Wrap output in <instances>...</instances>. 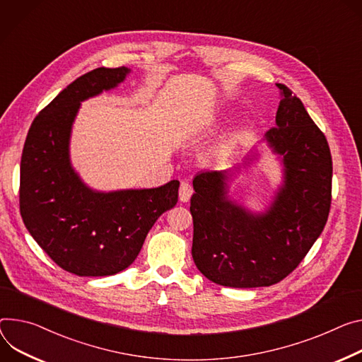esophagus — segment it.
<instances>
[{
  "mask_svg": "<svg viewBox=\"0 0 362 362\" xmlns=\"http://www.w3.org/2000/svg\"><path fill=\"white\" fill-rule=\"evenodd\" d=\"M193 193V189L190 186V183L187 182H182L180 183V187H179V199L182 202H187L190 199V196Z\"/></svg>",
  "mask_w": 362,
  "mask_h": 362,
  "instance_id": "1",
  "label": "esophagus"
}]
</instances>
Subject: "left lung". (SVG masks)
Instances as JSON below:
<instances>
[{
  "mask_svg": "<svg viewBox=\"0 0 362 362\" xmlns=\"http://www.w3.org/2000/svg\"><path fill=\"white\" fill-rule=\"evenodd\" d=\"M276 127L264 141L283 166V182L264 212L229 196L226 170L194 176L192 257L211 281L266 287L287 277L322 234L331 209L332 157L326 137L298 96L277 83Z\"/></svg>",
  "mask_w": 362,
  "mask_h": 362,
  "instance_id": "left-lung-1",
  "label": "left lung"
}]
</instances>
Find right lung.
<instances>
[{
  "label": "right lung",
  "mask_w": 362,
  "mask_h": 362,
  "mask_svg": "<svg viewBox=\"0 0 362 362\" xmlns=\"http://www.w3.org/2000/svg\"><path fill=\"white\" fill-rule=\"evenodd\" d=\"M131 69H93L64 88L33 121L20 164V212L56 264L81 277L112 276L137 258L157 218L177 204L179 180L153 189L93 190L71 163L81 103L117 88Z\"/></svg>",
  "instance_id": "obj_1"
}]
</instances>
